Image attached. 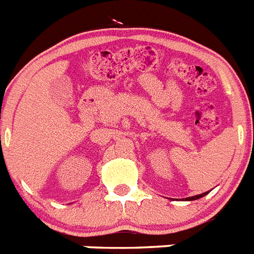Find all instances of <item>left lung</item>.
Returning <instances> with one entry per match:
<instances>
[{
  "label": "left lung",
  "instance_id": "left-lung-1",
  "mask_svg": "<svg viewBox=\"0 0 254 254\" xmlns=\"http://www.w3.org/2000/svg\"><path fill=\"white\" fill-rule=\"evenodd\" d=\"M206 192L204 193H200V195H196V196H191V197H187L186 200H196V199H200V197H203V196H205Z\"/></svg>",
  "mask_w": 254,
  "mask_h": 254
}]
</instances>
